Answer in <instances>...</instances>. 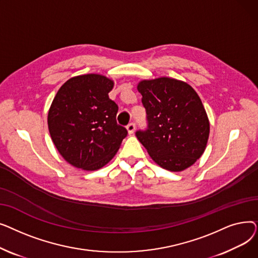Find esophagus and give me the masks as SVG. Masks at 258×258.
<instances>
[{"instance_id":"1","label":"esophagus","mask_w":258,"mask_h":258,"mask_svg":"<svg viewBox=\"0 0 258 258\" xmlns=\"http://www.w3.org/2000/svg\"><path fill=\"white\" fill-rule=\"evenodd\" d=\"M135 128H136V125H135V123H133V122L126 126V130H127V132H128L130 135L135 132Z\"/></svg>"}]
</instances>
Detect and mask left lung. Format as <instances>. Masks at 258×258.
Returning a JSON list of instances; mask_svg holds the SVG:
<instances>
[{
    "label": "left lung",
    "instance_id": "obj_1",
    "mask_svg": "<svg viewBox=\"0 0 258 258\" xmlns=\"http://www.w3.org/2000/svg\"><path fill=\"white\" fill-rule=\"evenodd\" d=\"M147 128L136 136L162 168L182 171L204 153L209 120L197 92L184 81L160 77L138 84Z\"/></svg>",
    "mask_w": 258,
    "mask_h": 258
}]
</instances>
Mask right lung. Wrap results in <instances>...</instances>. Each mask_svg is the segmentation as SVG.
I'll return each mask as SVG.
<instances>
[{"instance_id":"obj_1","label":"right lung","mask_w":258,"mask_h":258,"mask_svg":"<svg viewBox=\"0 0 258 258\" xmlns=\"http://www.w3.org/2000/svg\"><path fill=\"white\" fill-rule=\"evenodd\" d=\"M114 81L99 74L70 78L60 87L48 113L52 141L74 167L96 170L118 152L127 131L117 124L118 105L108 97Z\"/></svg>"}]
</instances>
